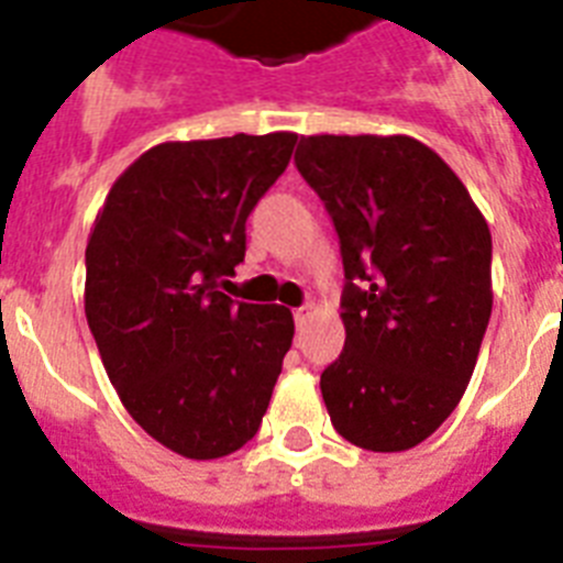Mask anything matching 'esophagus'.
Returning <instances> with one entry per match:
<instances>
[{
    "label": "esophagus",
    "mask_w": 563,
    "mask_h": 563,
    "mask_svg": "<svg viewBox=\"0 0 563 563\" xmlns=\"http://www.w3.org/2000/svg\"><path fill=\"white\" fill-rule=\"evenodd\" d=\"M311 311H314V303H303V306H300V309H295V323L303 325L306 320L311 318Z\"/></svg>",
    "instance_id": "1"
}]
</instances>
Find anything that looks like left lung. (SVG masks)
I'll list each match as a JSON object with an SVG mask.
<instances>
[{"label":"left lung","mask_w":563,"mask_h":563,"mask_svg":"<svg viewBox=\"0 0 563 563\" xmlns=\"http://www.w3.org/2000/svg\"><path fill=\"white\" fill-rule=\"evenodd\" d=\"M297 172L340 240L346 343L320 375L349 443L404 452L464 398L493 314V238L450 165L412 136H300Z\"/></svg>","instance_id":"1"}]
</instances>
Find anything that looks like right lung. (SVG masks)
Instances as JSON below:
<instances>
[{
	"mask_svg": "<svg viewBox=\"0 0 563 563\" xmlns=\"http://www.w3.org/2000/svg\"><path fill=\"white\" fill-rule=\"evenodd\" d=\"M297 134L154 145L113 183L85 249V318L122 406L172 452L211 461L257 434L291 311L220 291L245 220Z\"/></svg>",
	"mask_w": 563,
	"mask_h": 563,
	"instance_id": "right-lung-1",
	"label": "right lung"
}]
</instances>
